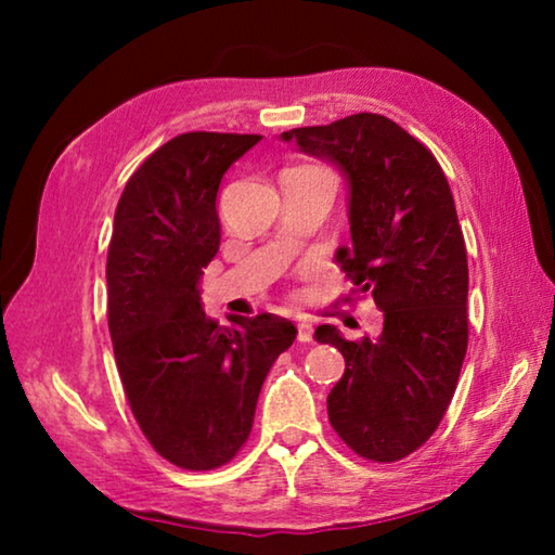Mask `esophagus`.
<instances>
[{
    "instance_id": "esophagus-1",
    "label": "esophagus",
    "mask_w": 555,
    "mask_h": 555,
    "mask_svg": "<svg viewBox=\"0 0 555 555\" xmlns=\"http://www.w3.org/2000/svg\"><path fill=\"white\" fill-rule=\"evenodd\" d=\"M313 340V325L306 321V318H300L298 321V343H311Z\"/></svg>"
}]
</instances>
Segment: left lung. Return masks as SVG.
I'll return each instance as SVG.
<instances>
[{
  "label": "left lung",
  "mask_w": 555,
  "mask_h": 555,
  "mask_svg": "<svg viewBox=\"0 0 555 555\" xmlns=\"http://www.w3.org/2000/svg\"><path fill=\"white\" fill-rule=\"evenodd\" d=\"M333 164L347 183L350 247L335 251L384 315L382 333L347 340L318 325L345 357L327 418L357 455L393 463L434 436L467 352V251L436 156L389 117L360 112L281 134Z\"/></svg>",
  "instance_id": "1"
}]
</instances>
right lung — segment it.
Segmentation results:
<instances>
[{"instance_id":"obj_1","label":"right lung","mask_w":555,"mask_h":555,"mask_svg":"<svg viewBox=\"0 0 555 555\" xmlns=\"http://www.w3.org/2000/svg\"><path fill=\"white\" fill-rule=\"evenodd\" d=\"M259 134L188 131L125 185L107 251V323L121 387L158 455L212 469L249 438L271 364L296 340L274 313L210 321L201 276L220 249L218 188Z\"/></svg>"}]
</instances>
